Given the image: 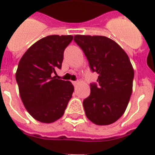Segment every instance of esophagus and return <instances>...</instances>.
<instances>
[{"label": "esophagus", "mask_w": 155, "mask_h": 155, "mask_svg": "<svg viewBox=\"0 0 155 155\" xmlns=\"http://www.w3.org/2000/svg\"><path fill=\"white\" fill-rule=\"evenodd\" d=\"M72 84H74V85H76L78 84V81H72Z\"/></svg>", "instance_id": "esophagus-1"}]
</instances>
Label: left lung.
Returning a JSON list of instances; mask_svg holds the SVG:
<instances>
[{
    "label": "left lung",
    "instance_id": "obj_1",
    "mask_svg": "<svg viewBox=\"0 0 155 155\" xmlns=\"http://www.w3.org/2000/svg\"><path fill=\"white\" fill-rule=\"evenodd\" d=\"M91 70L99 74L91 84V94L83 101L89 120L98 125L114 123L123 115L133 90L134 69L125 51L111 39L101 35H74Z\"/></svg>",
    "mask_w": 155,
    "mask_h": 155
}]
</instances>
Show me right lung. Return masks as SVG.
<instances>
[{
    "mask_svg": "<svg viewBox=\"0 0 155 155\" xmlns=\"http://www.w3.org/2000/svg\"><path fill=\"white\" fill-rule=\"evenodd\" d=\"M72 35H48L26 51L15 74L24 106L35 120L52 123L64 114L74 92L70 81L55 79Z\"/></svg>",
    "mask_w": 155,
    "mask_h": 155,
    "instance_id": "1",
    "label": "right lung"
}]
</instances>
